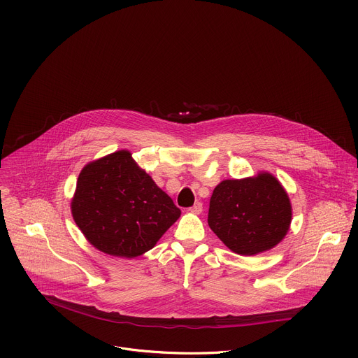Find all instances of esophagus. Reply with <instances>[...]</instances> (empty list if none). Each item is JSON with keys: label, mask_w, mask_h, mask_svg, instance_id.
Masks as SVG:
<instances>
[{"label": "esophagus", "mask_w": 358, "mask_h": 358, "mask_svg": "<svg viewBox=\"0 0 358 358\" xmlns=\"http://www.w3.org/2000/svg\"><path fill=\"white\" fill-rule=\"evenodd\" d=\"M191 214H195V215H199L202 213V203L201 202H195L194 206L188 210Z\"/></svg>", "instance_id": "obj_1"}]
</instances>
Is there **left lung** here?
I'll return each instance as SVG.
<instances>
[{
	"instance_id": "8db88e82",
	"label": "left lung",
	"mask_w": 358,
	"mask_h": 358,
	"mask_svg": "<svg viewBox=\"0 0 358 358\" xmlns=\"http://www.w3.org/2000/svg\"><path fill=\"white\" fill-rule=\"evenodd\" d=\"M292 203L280 181L268 171L224 180L213 192L208 225L232 252L253 257L271 250L290 229Z\"/></svg>"
}]
</instances>
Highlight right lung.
Returning a JSON list of instances; mask_svg holds the SVG:
<instances>
[{
  "mask_svg": "<svg viewBox=\"0 0 358 358\" xmlns=\"http://www.w3.org/2000/svg\"><path fill=\"white\" fill-rule=\"evenodd\" d=\"M71 211L92 246L127 259L155 248L181 215L129 150L115 151L82 169Z\"/></svg>",
  "mask_w": 358,
  "mask_h": 358,
  "instance_id": "obj_1",
  "label": "right lung"
}]
</instances>
